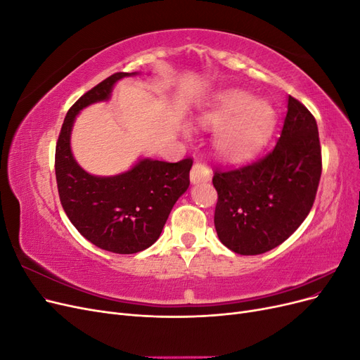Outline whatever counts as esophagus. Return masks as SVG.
<instances>
[{"instance_id": "esophagus-1", "label": "esophagus", "mask_w": 360, "mask_h": 360, "mask_svg": "<svg viewBox=\"0 0 360 360\" xmlns=\"http://www.w3.org/2000/svg\"><path fill=\"white\" fill-rule=\"evenodd\" d=\"M212 179V172L209 169V167L204 165V163L197 162L191 169V183L192 184H198V183H204L209 181Z\"/></svg>"}]
</instances>
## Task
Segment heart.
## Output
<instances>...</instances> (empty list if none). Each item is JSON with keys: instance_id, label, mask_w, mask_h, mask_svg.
Returning a JSON list of instances; mask_svg holds the SVG:
<instances>
[{"instance_id": "1", "label": "heart", "mask_w": 360, "mask_h": 360, "mask_svg": "<svg viewBox=\"0 0 360 360\" xmlns=\"http://www.w3.org/2000/svg\"><path fill=\"white\" fill-rule=\"evenodd\" d=\"M195 126L210 130L212 151L225 163H240L263 148L275 126V112L267 102L255 101L242 90H226L195 118Z\"/></svg>"}]
</instances>
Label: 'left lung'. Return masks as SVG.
I'll return each instance as SVG.
<instances>
[{
  "label": "left lung",
  "instance_id": "left-lung-1",
  "mask_svg": "<svg viewBox=\"0 0 360 360\" xmlns=\"http://www.w3.org/2000/svg\"><path fill=\"white\" fill-rule=\"evenodd\" d=\"M320 176L317 122L288 96L284 127L274 151L252 165L214 172L219 240L240 255L264 254L279 246L309 214Z\"/></svg>",
  "mask_w": 360,
  "mask_h": 360
}]
</instances>
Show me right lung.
Instances as JSON below:
<instances>
[{
	"label": "right lung",
	"instance_id": "right-lung-1",
	"mask_svg": "<svg viewBox=\"0 0 360 360\" xmlns=\"http://www.w3.org/2000/svg\"><path fill=\"white\" fill-rule=\"evenodd\" d=\"M132 73H114L70 108L56 148V176L63 209L86 240L114 254H136L153 245L174 204L189 188L192 159L168 163L150 158L115 176H93L75 160L70 146L76 115L111 99L114 85Z\"/></svg>",
	"mask_w": 360,
	"mask_h": 360
}]
</instances>
